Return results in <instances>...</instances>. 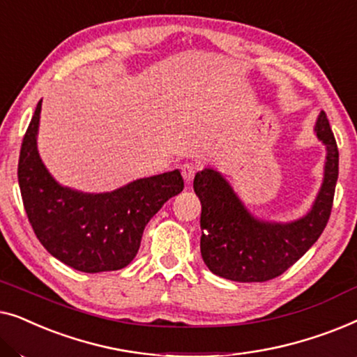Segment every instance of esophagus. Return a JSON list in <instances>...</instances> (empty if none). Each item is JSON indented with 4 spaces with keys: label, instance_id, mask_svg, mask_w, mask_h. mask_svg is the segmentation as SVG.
Wrapping results in <instances>:
<instances>
[{
    "label": "esophagus",
    "instance_id": "1",
    "mask_svg": "<svg viewBox=\"0 0 357 357\" xmlns=\"http://www.w3.org/2000/svg\"><path fill=\"white\" fill-rule=\"evenodd\" d=\"M197 170H198L197 165H193V164H183V165H182V175H183L185 182H187V183L192 182L193 177H195V174H197Z\"/></svg>",
    "mask_w": 357,
    "mask_h": 357
}]
</instances>
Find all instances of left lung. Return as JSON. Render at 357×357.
I'll return each mask as SVG.
<instances>
[{
	"instance_id": "8db88e82",
	"label": "left lung",
	"mask_w": 357,
	"mask_h": 357,
	"mask_svg": "<svg viewBox=\"0 0 357 357\" xmlns=\"http://www.w3.org/2000/svg\"><path fill=\"white\" fill-rule=\"evenodd\" d=\"M325 146L324 180L309 211L294 221H268L253 214L216 169L195 175L202 202L203 261L214 275L237 282H263L280 276L317 242L328 222L338 180V146L325 112L314 126Z\"/></svg>"
}]
</instances>
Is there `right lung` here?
<instances>
[{"label": "right lung", "instance_id": "1", "mask_svg": "<svg viewBox=\"0 0 357 357\" xmlns=\"http://www.w3.org/2000/svg\"><path fill=\"white\" fill-rule=\"evenodd\" d=\"M42 100L22 139L17 178L33 232L47 252L84 273L115 271L139 250L149 219L183 190L180 170L133 180L104 193L65 187L48 172L38 154Z\"/></svg>", "mask_w": 357, "mask_h": 357}]
</instances>
